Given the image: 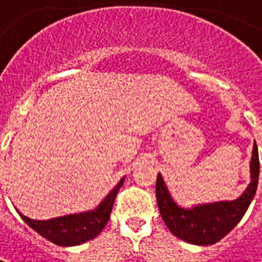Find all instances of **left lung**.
I'll list each match as a JSON object with an SVG mask.
<instances>
[{"instance_id": "8db88e82", "label": "left lung", "mask_w": 262, "mask_h": 262, "mask_svg": "<svg viewBox=\"0 0 262 262\" xmlns=\"http://www.w3.org/2000/svg\"><path fill=\"white\" fill-rule=\"evenodd\" d=\"M250 168L251 183L237 200L194 205L192 208L180 207L172 200L161 174H158L155 184L157 204L168 230L183 241L195 245L215 244L224 238L244 217L257 191L259 158L255 141L252 147Z\"/></svg>"}]
</instances>
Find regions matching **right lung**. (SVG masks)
<instances>
[{
  "label": "right lung",
  "instance_id": "1",
  "mask_svg": "<svg viewBox=\"0 0 262 262\" xmlns=\"http://www.w3.org/2000/svg\"><path fill=\"white\" fill-rule=\"evenodd\" d=\"M124 180L125 178H121L120 183L110 191V194L93 211L51 218V220H45V221L25 217L21 212H18V214L32 230H35L39 235H42L54 244L61 245V247L79 245L95 238L101 231L104 230V227L107 225L110 215H111L117 192L120 191L121 185L124 184Z\"/></svg>",
  "mask_w": 262,
  "mask_h": 262
}]
</instances>
